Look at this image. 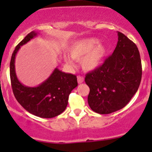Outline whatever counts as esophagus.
I'll list each match as a JSON object with an SVG mask.
<instances>
[{
  "label": "esophagus",
  "mask_w": 152,
  "mask_h": 152,
  "mask_svg": "<svg viewBox=\"0 0 152 152\" xmlns=\"http://www.w3.org/2000/svg\"><path fill=\"white\" fill-rule=\"evenodd\" d=\"M77 81H78V83H79V84L83 83V82H84V77H83V76H77Z\"/></svg>",
  "instance_id": "esophagus-1"
}]
</instances>
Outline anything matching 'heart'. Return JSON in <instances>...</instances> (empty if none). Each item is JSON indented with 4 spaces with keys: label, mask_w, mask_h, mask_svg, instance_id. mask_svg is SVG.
Wrapping results in <instances>:
<instances>
[{
    "label": "heart",
    "mask_w": 152,
    "mask_h": 152,
    "mask_svg": "<svg viewBox=\"0 0 152 152\" xmlns=\"http://www.w3.org/2000/svg\"><path fill=\"white\" fill-rule=\"evenodd\" d=\"M97 38H87L76 41L69 48V53L73 59L81 60L82 67L87 71L96 70L103 62L107 53V46ZM64 60L73 65L70 56L65 55Z\"/></svg>",
    "instance_id": "b5f03b06"
}]
</instances>
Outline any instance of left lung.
Instances as JSON below:
<instances>
[{
  "instance_id": "left-lung-1",
  "label": "left lung",
  "mask_w": 152,
  "mask_h": 152,
  "mask_svg": "<svg viewBox=\"0 0 152 152\" xmlns=\"http://www.w3.org/2000/svg\"><path fill=\"white\" fill-rule=\"evenodd\" d=\"M117 45L102 65L86 74L92 110L110 114L124 108L138 90L142 77L140 53L135 44L118 31Z\"/></svg>"
}]
</instances>
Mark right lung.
<instances>
[{
  "mask_svg": "<svg viewBox=\"0 0 152 152\" xmlns=\"http://www.w3.org/2000/svg\"><path fill=\"white\" fill-rule=\"evenodd\" d=\"M31 31L17 45L10 62V78L15 99L29 113L43 118H50L65 111L72 90L77 87L76 76L65 73L57 67L45 81L36 87L23 85L16 75L15 57L22 45L37 37Z\"/></svg>",
  "mask_w": 152,
  "mask_h": 152,
  "instance_id": "right-lung-1",
  "label": "right lung"
}]
</instances>
